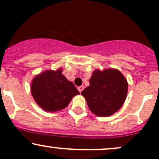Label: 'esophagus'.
I'll return each mask as SVG.
<instances>
[{
    "label": "esophagus",
    "mask_w": 159,
    "mask_h": 159,
    "mask_svg": "<svg viewBox=\"0 0 159 159\" xmlns=\"http://www.w3.org/2000/svg\"><path fill=\"white\" fill-rule=\"evenodd\" d=\"M84 86H80V87H78V90L80 93H81L82 90H84Z\"/></svg>",
    "instance_id": "34e87169"
}]
</instances>
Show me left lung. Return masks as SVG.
I'll return each instance as SVG.
<instances>
[{
    "label": "left lung",
    "mask_w": 159,
    "mask_h": 159,
    "mask_svg": "<svg viewBox=\"0 0 159 159\" xmlns=\"http://www.w3.org/2000/svg\"><path fill=\"white\" fill-rule=\"evenodd\" d=\"M128 82L115 69H96L90 86L81 92L90 110L98 116H109L119 111L126 98Z\"/></svg>",
    "instance_id": "left-lung-1"
}]
</instances>
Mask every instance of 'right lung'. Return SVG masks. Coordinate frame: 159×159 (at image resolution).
I'll list each match as a JSON object with an SVG mask.
<instances>
[{"instance_id": "right-lung-1", "label": "right lung", "mask_w": 159, "mask_h": 159, "mask_svg": "<svg viewBox=\"0 0 159 159\" xmlns=\"http://www.w3.org/2000/svg\"><path fill=\"white\" fill-rule=\"evenodd\" d=\"M30 90L36 104L48 112L64 109L80 93L74 84L62 75L61 69L46 70L35 76Z\"/></svg>"}]
</instances>
